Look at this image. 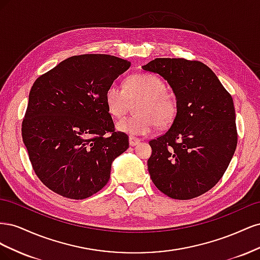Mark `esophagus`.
<instances>
[{
    "label": "esophagus",
    "mask_w": 260,
    "mask_h": 260,
    "mask_svg": "<svg viewBox=\"0 0 260 260\" xmlns=\"http://www.w3.org/2000/svg\"><path fill=\"white\" fill-rule=\"evenodd\" d=\"M140 143V139H138V138H136V137H130L129 138V144L131 145V146H136V145H138Z\"/></svg>",
    "instance_id": "34e87169"
}]
</instances>
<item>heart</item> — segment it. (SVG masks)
Here are the masks:
<instances>
[{
	"label": "heart",
	"mask_w": 260,
	"mask_h": 260,
	"mask_svg": "<svg viewBox=\"0 0 260 260\" xmlns=\"http://www.w3.org/2000/svg\"><path fill=\"white\" fill-rule=\"evenodd\" d=\"M108 113L120 118L127 112L130 102L141 100L137 116L125 117L116 123L119 132L129 136H144L158 125H167L176 116V102L167 94L165 82L152 74L136 75L125 83V89L113 82L105 91Z\"/></svg>",
	"instance_id": "obj_1"
}]
</instances>
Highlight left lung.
I'll return each mask as SVG.
<instances>
[{
	"mask_svg": "<svg viewBox=\"0 0 260 260\" xmlns=\"http://www.w3.org/2000/svg\"><path fill=\"white\" fill-rule=\"evenodd\" d=\"M142 69L164 78L177 102L169 130L149 141V176L171 199L198 198L222 178L237 148L232 96L201 61L155 58Z\"/></svg>",
	"mask_w": 260,
	"mask_h": 260,
	"instance_id": "obj_1",
	"label": "left lung"
}]
</instances>
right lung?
I'll use <instances>...</instances> for the list:
<instances>
[{"label": "right lung", "mask_w": 260, "mask_h": 260, "mask_svg": "<svg viewBox=\"0 0 260 260\" xmlns=\"http://www.w3.org/2000/svg\"><path fill=\"white\" fill-rule=\"evenodd\" d=\"M130 66L112 55H78L35 81L21 135L36 175L53 192L84 200L107 184L129 137L115 131L105 91Z\"/></svg>", "instance_id": "right-lung-1"}]
</instances>
